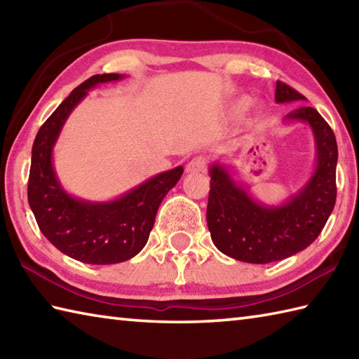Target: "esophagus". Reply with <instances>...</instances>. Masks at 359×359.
<instances>
[{
	"mask_svg": "<svg viewBox=\"0 0 359 359\" xmlns=\"http://www.w3.org/2000/svg\"><path fill=\"white\" fill-rule=\"evenodd\" d=\"M207 168V158L205 157H194L189 163L187 165V172L189 174H196V172H203Z\"/></svg>",
	"mask_w": 359,
	"mask_h": 359,
	"instance_id": "esophagus-1",
	"label": "esophagus"
}]
</instances>
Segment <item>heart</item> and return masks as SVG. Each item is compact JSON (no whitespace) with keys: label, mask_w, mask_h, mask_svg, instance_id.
I'll use <instances>...</instances> for the list:
<instances>
[{"label":"heart","mask_w":359,"mask_h":359,"mask_svg":"<svg viewBox=\"0 0 359 359\" xmlns=\"http://www.w3.org/2000/svg\"><path fill=\"white\" fill-rule=\"evenodd\" d=\"M249 104H250L249 97H240V100L235 101L233 109H235L236 111H243V110H245V109L249 107Z\"/></svg>","instance_id":"obj_1"}]
</instances>
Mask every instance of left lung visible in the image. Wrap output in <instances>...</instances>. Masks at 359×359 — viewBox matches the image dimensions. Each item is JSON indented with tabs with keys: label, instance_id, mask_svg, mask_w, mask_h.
<instances>
[{
	"label": "left lung",
	"instance_id": "8db88e82",
	"mask_svg": "<svg viewBox=\"0 0 359 359\" xmlns=\"http://www.w3.org/2000/svg\"><path fill=\"white\" fill-rule=\"evenodd\" d=\"M278 104L306 101L304 95L277 82ZM283 121L310 126L316 143V168L296 194L280 205L257 202L230 168L219 161L210 165L207 224L215 245L222 254L244 263L278 262L306 249L324 229L336 202L338 144L332 128L313 107H299Z\"/></svg>",
	"mask_w": 359,
	"mask_h": 359
}]
</instances>
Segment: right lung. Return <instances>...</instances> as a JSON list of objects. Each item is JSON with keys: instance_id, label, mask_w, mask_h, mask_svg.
<instances>
[{"instance_id": "add662e5", "label": "right lung", "mask_w": 359, "mask_h": 359, "mask_svg": "<svg viewBox=\"0 0 359 359\" xmlns=\"http://www.w3.org/2000/svg\"><path fill=\"white\" fill-rule=\"evenodd\" d=\"M124 74H95L76 87L37 132L32 144L27 201L39 227L62 254L88 264H115L142 250L161 201L175 187L184 168L160 172L109 202L83 201L62 188L53 166V149L73 109L97 83Z\"/></svg>"}]
</instances>
